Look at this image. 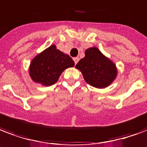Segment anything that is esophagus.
<instances>
[{"label": "esophagus", "instance_id": "obj_1", "mask_svg": "<svg viewBox=\"0 0 147 147\" xmlns=\"http://www.w3.org/2000/svg\"><path fill=\"white\" fill-rule=\"evenodd\" d=\"M73 60H74V61H75V64L76 65V64L78 63V60H79V59H78V57H76V58H74Z\"/></svg>", "mask_w": 147, "mask_h": 147}]
</instances>
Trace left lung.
<instances>
[{
    "mask_svg": "<svg viewBox=\"0 0 147 147\" xmlns=\"http://www.w3.org/2000/svg\"><path fill=\"white\" fill-rule=\"evenodd\" d=\"M76 68L81 71L87 83L98 88L108 87L118 73L115 63L96 47L86 49L85 57L78 61Z\"/></svg>",
    "mask_w": 147,
    "mask_h": 147,
    "instance_id": "8db88e82",
    "label": "left lung"
}]
</instances>
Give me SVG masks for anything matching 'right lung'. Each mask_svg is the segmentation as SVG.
I'll list each match as a JSON object with an SVG mask.
<instances>
[{
  "mask_svg": "<svg viewBox=\"0 0 147 147\" xmlns=\"http://www.w3.org/2000/svg\"><path fill=\"white\" fill-rule=\"evenodd\" d=\"M74 65L75 62L71 57L52 45L32 59L29 74L34 82L50 86L57 82L65 69Z\"/></svg>",
  "mask_w": 147,
  "mask_h": 147,
  "instance_id": "1",
  "label": "right lung"
}]
</instances>
